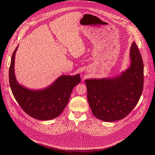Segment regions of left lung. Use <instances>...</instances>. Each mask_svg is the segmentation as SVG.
Returning a JSON list of instances; mask_svg holds the SVG:
<instances>
[{
    "instance_id": "obj_1",
    "label": "left lung",
    "mask_w": 155,
    "mask_h": 155,
    "mask_svg": "<svg viewBox=\"0 0 155 155\" xmlns=\"http://www.w3.org/2000/svg\"><path fill=\"white\" fill-rule=\"evenodd\" d=\"M130 65L118 76L85 81L92 114L104 121L124 118L137 105L143 87V64L134 42L130 48Z\"/></svg>"
}]
</instances>
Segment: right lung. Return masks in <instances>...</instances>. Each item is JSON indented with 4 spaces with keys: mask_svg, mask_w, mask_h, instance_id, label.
Returning a JSON list of instances; mask_svg holds the SVG:
<instances>
[{
    "mask_svg": "<svg viewBox=\"0 0 155 155\" xmlns=\"http://www.w3.org/2000/svg\"><path fill=\"white\" fill-rule=\"evenodd\" d=\"M12 54L9 81L14 97L26 114L39 120H50L59 116L66 107L74 87L81 81L79 74L61 76L49 87L41 90H30L17 81L14 72L15 55Z\"/></svg>",
    "mask_w": 155,
    "mask_h": 155,
    "instance_id": "right-lung-1",
    "label": "right lung"
}]
</instances>
